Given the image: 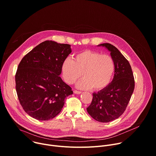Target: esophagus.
<instances>
[{"mask_svg":"<svg viewBox=\"0 0 156 156\" xmlns=\"http://www.w3.org/2000/svg\"><path fill=\"white\" fill-rule=\"evenodd\" d=\"M73 92H74L75 94H81V91H77V90H75Z\"/></svg>","mask_w":156,"mask_h":156,"instance_id":"34e87169","label":"esophagus"}]
</instances>
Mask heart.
<instances>
[{
  "mask_svg": "<svg viewBox=\"0 0 156 156\" xmlns=\"http://www.w3.org/2000/svg\"><path fill=\"white\" fill-rule=\"evenodd\" d=\"M115 62L108 54L84 50L76 54L73 60L66 59L62 63V72L65 81L69 84L84 77L77 87L81 90L92 88L100 91L105 88L112 80L115 72Z\"/></svg>",
  "mask_w": 156,
  "mask_h": 156,
  "instance_id": "1",
  "label": "heart"
}]
</instances>
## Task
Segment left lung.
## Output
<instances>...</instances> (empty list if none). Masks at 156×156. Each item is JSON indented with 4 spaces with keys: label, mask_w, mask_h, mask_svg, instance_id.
<instances>
[{
    "label": "left lung",
    "mask_w": 156,
    "mask_h": 156,
    "mask_svg": "<svg viewBox=\"0 0 156 156\" xmlns=\"http://www.w3.org/2000/svg\"><path fill=\"white\" fill-rule=\"evenodd\" d=\"M115 62L113 80L105 88L93 93V100L87 108L88 114L96 121L107 123L120 117L125 111L135 89V79L131 65L114 46L104 43Z\"/></svg>",
    "instance_id": "obj_1"
}]
</instances>
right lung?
Segmentation results:
<instances>
[{
    "instance_id": "right-lung-1",
    "label": "right lung",
    "mask_w": 156,
    "mask_h": 156,
    "mask_svg": "<svg viewBox=\"0 0 156 156\" xmlns=\"http://www.w3.org/2000/svg\"><path fill=\"white\" fill-rule=\"evenodd\" d=\"M70 44L45 41L25 55L15 74L21 105L30 116L49 120L62 110L72 87L60 77L63 62L71 53Z\"/></svg>"
}]
</instances>
